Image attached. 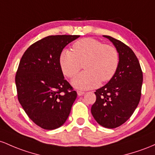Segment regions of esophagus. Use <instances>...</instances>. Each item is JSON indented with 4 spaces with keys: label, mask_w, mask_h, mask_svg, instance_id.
<instances>
[{
    "label": "esophagus",
    "mask_w": 155,
    "mask_h": 155,
    "mask_svg": "<svg viewBox=\"0 0 155 155\" xmlns=\"http://www.w3.org/2000/svg\"><path fill=\"white\" fill-rule=\"evenodd\" d=\"M77 93H78V96H82L83 94H84L85 92L82 91H77Z\"/></svg>",
    "instance_id": "esophagus-1"
}]
</instances>
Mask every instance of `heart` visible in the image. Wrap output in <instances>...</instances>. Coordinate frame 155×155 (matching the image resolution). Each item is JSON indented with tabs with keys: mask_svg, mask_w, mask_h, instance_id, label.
Returning <instances> with one entry per match:
<instances>
[{
	"mask_svg": "<svg viewBox=\"0 0 155 155\" xmlns=\"http://www.w3.org/2000/svg\"><path fill=\"white\" fill-rule=\"evenodd\" d=\"M73 51L64 50L59 57L64 74L72 78L84 64L86 71L72 80V85L79 89L95 88L114 76L119 66V53L115 48L98 40L85 38L74 42Z\"/></svg>",
	"mask_w": 155,
	"mask_h": 155,
	"instance_id": "b5f03b06",
	"label": "heart"
}]
</instances>
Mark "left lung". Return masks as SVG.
<instances>
[{"mask_svg": "<svg viewBox=\"0 0 155 155\" xmlns=\"http://www.w3.org/2000/svg\"><path fill=\"white\" fill-rule=\"evenodd\" d=\"M114 44L119 53V66L107 84L96 90L97 100L91 114L106 128H116L130 119L141 95L143 72L134 52L127 45L110 36H103Z\"/></svg>", "mask_w": 155, "mask_h": 155, "instance_id": "obj_1", "label": "left lung"}]
</instances>
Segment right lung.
<instances>
[{
    "instance_id": "obj_1",
    "label": "right lung",
    "mask_w": 155,
    "mask_h": 155,
    "mask_svg": "<svg viewBox=\"0 0 155 155\" xmlns=\"http://www.w3.org/2000/svg\"><path fill=\"white\" fill-rule=\"evenodd\" d=\"M78 35L48 36L31 45L22 56L16 76L17 97L28 117L40 127L62 126L77 97L64 79L59 57Z\"/></svg>"
}]
</instances>
